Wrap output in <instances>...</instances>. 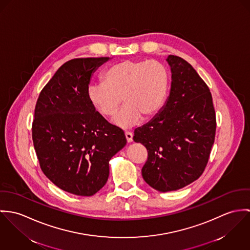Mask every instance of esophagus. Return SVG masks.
Instances as JSON below:
<instances>
[{"mask_svg": "<svg viewBox=\"0 0 250 250\" xmlns=\"http://www.w3.org/2000/svg\"><path fill=\"white\" fill-rule=\"evenodd\" d=\"M125 138H126L127 143H130V142H132V139H133V134H132L131 132H128V131H126V132L125 133Z\"/></svg>", "mask_w": 250, "mask_h": 250, "instance_id": "34e87169", "label": "esophagus"}]
</instances>
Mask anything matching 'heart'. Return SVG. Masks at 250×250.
Listing matches in <instances>:
<instances>
[{"label": "heart", "instance_id": "obj_1", "mask_svg": "<svg viewBox=\"0 0 250 250\" xmlns=\"http://www.w3.org/2000/svg\"><path fill=\"white\" fill-rule=\"evenodd\" d=\"M169 72L158 60L125 59L108 67L101 76V83L88 87L92 106L103 117H115L118 127L128 129L163 108L169 89Z\"/></svg>", "mask_w": 250, "mask_h": 250}]
</instances>
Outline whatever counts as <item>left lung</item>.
<instances>
[{
  "label": "left lung",
  "mask_w": 250,
  "mask_h": 250,
  "mask_svg": "<svg viewBox=\"0 0 250 250\" xmlns=\"http://www.w3.org/2000/svg\"><path fill=\"white\" fill-rule=\"evenodd\" d=\"M167 61L172 82L166 105L133 136L147 150L144 180L164 193L181 189L202 174L217 127L207 84L183 58L169 55Z\"/></svg>",
  "instance_id": "obj_1"
}]
</instances>
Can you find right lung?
I'll return each mask as SVG.
<instances>
[{"label":"right lung","mask_w":250,"mask_h":250,"mask_svg":"<svg viewBox=\"0 0 250 250\" xmlns=\"http://www.w3.org/2000/svg\"><path fill=\"white\" fill-rule=\"evenodd\" d=\"M109 57L68 60L41 90L34 109L32 141L44 174L61 190L91 196L109 176V160L126 144L124 130L92 106V73Z\"/></svg>","instance_id":"obj_1"}]
</instances>
